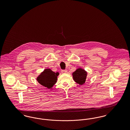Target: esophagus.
Returning <instances> with one entry per match:
<instances>
[{"label": "esophagus", "mask_w": 130, "mask_h": 130, "mask_svg": "<svg viewBox=\"0 0 130 130\" xmlns=\"http://www.w3.org/2000/svg\"><path fill=\"white\" fill-rule=\"evenodd\" d=\"M67 72V70H63L61 71V73L62 74H65V73H66Z\"/></svg>", "instance_id": "34e87169"}]
</instances>
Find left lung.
<instances>
[{"label":"left lung","instance_id":"left-lung-1","mask_svg":"<svg viewBox=\"0 0 130 130\" xmlns=\"http://www.w3.org/2000/svg\"><path fill=\"white\" fill-rule=\"evenodd\" d=\"M74 80L79 85L85 83L86 79L87 72L83 69L79 68L72 74Z\"/></svg>","mask_w":130,"mask_h":130}]
</instances>
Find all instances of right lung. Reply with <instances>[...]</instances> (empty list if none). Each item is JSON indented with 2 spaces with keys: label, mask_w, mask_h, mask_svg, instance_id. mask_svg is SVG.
Masks as SVG:
<instances>
[{
  "label": "right lung",
  "mask_w": 130,
  "mask_h": 130,
  "mask_svg": "<svg viewBox=\"0 0 130 130\" xmlns=\"http://www.w3.org/2000/svg\"><path fill=\"white\" fill-rule=\"evenodd\" d=\"M59 74L58 72L55 73L50 69H46L37 76V79L41 85L48 89H52L56 83Z\"/></svg>",
  "instance_id": "1"
}]
</instances>
